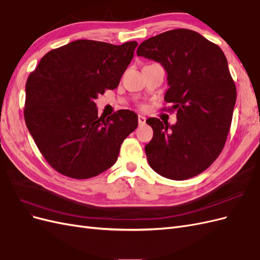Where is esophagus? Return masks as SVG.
I'll list each match as a JSON object with an SVG mask.
<instances>
[{
  "label": "esophagus",
  "instance_id": "obj_1",
  "mask_svg": "<svg viewBox=\"0 0 260 260\" xmlns=\"http://www.w3.org/2000/svg\"><path fill=\"white\" fill-rule=\"evenodd\" d=\"M138 121H139V124H144L146 122V118L143 116V115H139L138 117Z\"/></svg>",
  "mask_w": 260,
  "mask_h": 260
}]
</instances>
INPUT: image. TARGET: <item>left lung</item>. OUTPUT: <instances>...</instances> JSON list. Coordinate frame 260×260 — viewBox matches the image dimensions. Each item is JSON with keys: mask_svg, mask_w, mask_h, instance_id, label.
<instances>
[{"mask_svg": "<svg viewBox=\"0 0 260 260\" xmlns=\"http://www.w3.org/2000/svg\"><path fill=\"white\" fill-rule=\"evenodd\" d=\"M137 54L166 70L165 101L177 112L175 124L146 120L154 131L145 145L149 166L171 180L200 175L221 153L237 101L222 50L193 30L174 29L147 39Z\"/></svg>", "mask_w": 260, "mask_h": 260, "instance_id": "obj_1", "label": "left lung"}]
</instances>
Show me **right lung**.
<instances>
[{
    "label": "right lung",
    "instance_id": "1",
    "mask_svg": "<svg viewBox=\"0 0 260 260\" xmlns=\"http://www.w3.org/2000/svg\"><path fill=\"white\" fill-rule=\"evenodd\" d=\"M137 41L114 45L76 40L45 54L26 83L25 121L41 154L59 174L89 179L111 168L138 115L98 116L94 100L114 90Z\"/></svg>",
    "mask_w": 260,
    "mask_h": 260
}]
</instances>
